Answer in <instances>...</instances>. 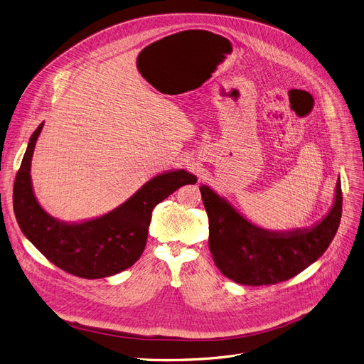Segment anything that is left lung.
<instances>
[{
    "label": "left lung",
    "instance_id": "obj_1",
    "mask_svg": "<svg viewBox=\"0 0 364 364\" xmlns=\"http://www.w3.org/2000/svg\"><path fill=\"white\" fill-rule=\"evenodd\" d=\"M208 216V248L222 273L241 285L260 287L288 281L322 255L343 215V191L336 182L335 204L311 229L267 232L245 220L208 186L200 188Z\"/></svg>",
    "mask_w": 364,
    "mask_h": 364
}]
</instances>
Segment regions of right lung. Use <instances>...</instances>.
<instances>
[{"mask_svg": "<svg viewBox=\"0 0 364 364\" xmlns=\"http://www.w3.org/2000/svg\"><path fill=\"white\" fill-rule=\"evenodd\" d=\"M44 123L32 134L13 188L16 220L25 237L61 270L83 279H100L138 262L146 244L154 207L197 178L185 170L163 173L102 218L79 225L61 223L41 208L31 185V160Z\"/></svg>", "mask_w": 364, "mask_h": 364, "instance_id": "obj_1", "label": "right lung"}]
</instances>
